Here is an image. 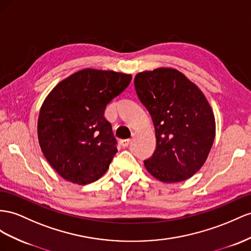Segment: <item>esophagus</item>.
I'll return each instance as SVG.
<instances>
[{
    "label": "esophagus",
    "instance_id": "1",
    "mask_svg": "<svg viewBox=\"0 0 251 251\" xmlns=\"http://www.w3.org/2000/svg\"><path fill=\"white\" fill-rule=\"evenodd\" d=\"M130 143V139H122L120 140V144L123 147H127Z\"/></svg>",
    "mask_w": 251,
    "mask_h": 251
}]
</instances>
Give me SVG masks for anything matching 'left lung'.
I'll return each mask as SVG.
<instances>
[{
	"instance_id": "obj_1",
	"label": "left lung",
	"mask_w": 251,
	"mask_h": 251,
	"mask_svg": "<svg viewBox=\"0 0 251 251\" xmlns=\"http://www.w3.org/2000/svg\"><path fill=\"white\" fill-rule=\"evenodd\" d=\"M134 88L149 110L156 150L144 161L162 182L187 180L201 170L215 138V119L207 99L181 72L159 68L138 73Z\"/></svg>"
}]
</instances>
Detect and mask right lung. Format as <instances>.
Listing matches in <instances>:
<instances>
[{
	"label": "right lung",
	"instance_id": "1",
	"mask_svg": "<svg viewBox=\"0 0 251 251\" xmlns=\"http://www.w3.org/2000/svg\"><path fill=\"white\" fill-rule=\"evenodd\" d=\"M130 74L85 69L57 85L44 100L38 139L50 166L77 184L98 180L118 151L106 106L128 87Z\"/></svg>",
	"mask_w": 251,
	"mask_h": 251
}]
</instances>
